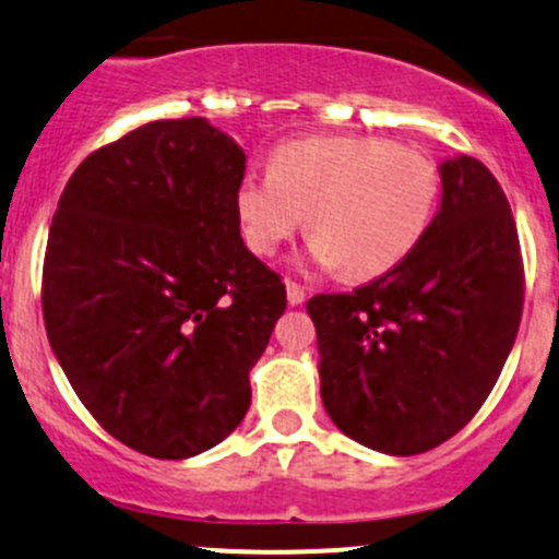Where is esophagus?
Returning a JSON list of instances; mask_svg holds the SVG:
<instances>
[{"mask_svg": "<svg viewBox=\"0 0 559 559\" xmlns=\"http://www.w3.org/2000/svg\"><path fill=\"white\" fill-rule=\"evenodd\" d=\"M285 287H287V301H290L293 307H298V304H304V298H307V290H304L301 282L285 280Z\"/></svg>", "mask_w": 559, "mask_h": 559, "instance_id": "1", "label": "esophagus"}]
</instances>
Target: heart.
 I'll return each instance as SVG.
<instances>
[{
    "label": "heart",
    "instance_id": "obj_1",
    "mask_svg": "<svg viewBox=\"0 0 559 559\" xmlns=\"http://www.w3.org/2000/svg\"><path fill=\"white\" fill-rule=\"evenodd\" d=\"M439 169L379 136H307L280 145L269 175L247 171L234 191L245 245L274 255L307 215L309 258L347 280L404 263L433 221Z\"/></svg>",
    "mask_w": 559,
    "mask_h": 559
}]
</instances>
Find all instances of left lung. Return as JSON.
Returning <instances> with one entry per match:
<instances>
[{
	"label": "left lung",
	"mask_w": 559,
	"mask_h": 559,
	"mask_svg": "<svg viewBox=\"0 0 559 559\" xmlns=\"http://www.w3.org/2000/svg\"><path fill=\"white\" fill-rule=\"evenodd\" d=\"M441 206L412 255L353 293H320V395L338 430L419 454L474 419L514 347L525 266L509 199L481 160L441 164Z\"/></svg>",
	"instance_id": "obj_1"
}]
</instances>
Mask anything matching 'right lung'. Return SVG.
Wrapping results in <instances>:
<instances>
[{
    "mask_svg": "<svg viewBox=\"0 0 559 559\" xmlns=\"http://www.w3.org/2000/svg\"><path fill=\"white\" fill-rule=\"evenodd\" d=\"M245 151L204 118L153 120L74 169L43 263L48 342L109 436L158 460L221 444L285 282L239 234Z\"/></svg>",
    "mask_w": 559,
    "mask_h": 559,
    "instance_id": "1",
    "label": "right lung"
}]
</instances>
